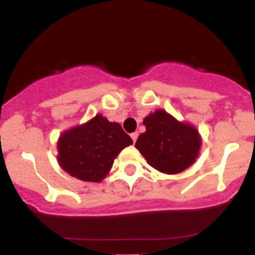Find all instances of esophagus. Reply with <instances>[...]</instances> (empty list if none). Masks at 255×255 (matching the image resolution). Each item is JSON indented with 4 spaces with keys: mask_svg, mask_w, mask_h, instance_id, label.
Here are the masks:
<instances>
[{
    "mask_svg": "<svg viewBox=\"0 0 255 255\" xmlns=\"http://www.w3.org/2000/svg\"><path fill=\"white\" fill-rule=\"evenodd\" d=\"M130 136H131V139H133V142H135L136 139H137V133H136V131H134V133L130 134Z\"/></svg>",
    "mask_w": 255,
    "mask_h": 255,
    "instance_id": "34e87169",
    "label": "esophagus"
}]
</instances>
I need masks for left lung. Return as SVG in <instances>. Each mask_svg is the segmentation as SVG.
Here are the masks:
<instances>
[{"label": "left lung", "instance_id": "1", "mask_svg": "<svg viewBox=\"0 0 255 255\" xmlns=\"http://www.w3.org/2000/svg\"><path fill=\"white\" fill-rule=\"evenodd\" d=\"M145 133L135 147L152 168L165 174H177L194 163L201 139L192 126L181 124L164 110H157L144 120Z\"/></svg>", "mask_w": 255, "mask_h": 255}]
</instances>
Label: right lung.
Here are the masks:
<instances>
[{
    "label": "right lung",
    "instance_id": "add662e5",
    "mask_svg": "<svg viewBox=\"0 0 255 255\" xmlns=\"http://www.w3.org/2000/svg\"><path fill=\"white\" fill-rule=\"evenodd\" d=\"M133 140L122 127L96 115L86 125L64 131L58 139V163L72 176L99 182L107 176L114 159Z\"/></svg>",
    "mask_w": 255,
    "mask_h": 255
}]
</instances>
